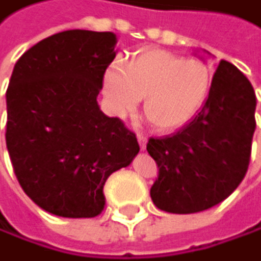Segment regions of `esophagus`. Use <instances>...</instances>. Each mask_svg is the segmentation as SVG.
Masks as SVG:
<instances>
[{
	"label": "esophagus",
	"mask_w": 261,
	"mask_h": 261,
	"mask_svg": "<svg viewBox=\"0 0 261 261\" xmlns=\"http://www.w3.org/2000/svg\"><path fill=\"white\" fill-rule=\"evenodd\" d=\"M137 140H139L140 150L143 151V150L147 148V137H145V136H140V134H139V136H137Z\"/></svg>",
	"instance_id": "esophagus-1"
}]
</instances>
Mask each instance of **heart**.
I'll list each match as a JSON object with an SVG mask.
<instances>
[{"label":"heart","mask_w":261,"mask_h":261,"mask_svg":"<svg viewBox=\"0 0 261 261\" xmlns=\"http://www.w3.org/2000/svg\"><path fill=\"white\" fill-rule=\"evenodd\" d=\"M105 95L118 114L132 111L143 98V114L156 130L182 127L202 108L212 72L198 59H184L163 49L134 56L127 69L113 64L105 72Z\"/></svg>","instance_id":"obj_1"}]
</instances>
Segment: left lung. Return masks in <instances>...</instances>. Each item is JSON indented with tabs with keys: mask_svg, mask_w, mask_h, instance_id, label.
<instances>
[{
	"mask_svg": "<svg viewBox=\"0 0 261 261\" xmlns=\"http://www.w3.org/2000/svg\"><path fill=\"white\" fill-rule=\"evenodd\" d=\"M255 106L249 79L234 64L218 63L200 113L173 136L147 143V151L160 168L150 189L160 210L198 213L234 192L249 168Z\"/></svg>",
	"mask_w": 261,
	"mask_h": 261,
	"instance_id": "left-lung-1",
	"label": "left lung"
}]
</instances>
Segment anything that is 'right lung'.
Here are the masks:
<instances>
[{
    "instance_id": "1",
    "label": "right lung",
    "mask_w": 261,
    "mask_h": 261,
    "mask_svg": "<svg viewBox=\"0 0 261 261\" xmlns=\"http://www.w3.org/2000/svg\"><path fill=\"white\" fill-rule=\"evenodd\" d=\"M116 43L113 32L66 30L38 41L14 66L6 147L20 187L51 215H100L106 179L140 150L136 134L96 101Z\"/></svg>"
}]
</instances>
